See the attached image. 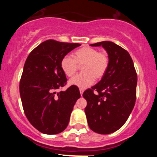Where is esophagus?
Masks as SVG:
<instances>
[{
    "mask_svg": "<svg viewBox=\"0 0 157 157\" xmlns=\"http://www.w3.org/2000/svg\"><path fill=\"white\" fill-rule=\"evenodd\" d=\"M80 95L81 96H82V94H83V90L82 89H80Z\"/></svg>",
    "mask_w": 157,
    "mask_h": 157,
    "instance_id": "obj_1",
    "label": "esophagus"
}]
</instances>
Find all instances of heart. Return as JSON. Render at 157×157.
Returning a JSON list of instances; mask_svg holds the SVG:
<instances>
[{"instance_id":"b5f03b06","label":"heart","mask_w":157,"mask_h":157,"mask_svg":"<svg viewBox=\"0 0 157 157\" xmlns=\"http://www.w3.org/2000/svg\"><path fill=\"white\" fill-rule=\"evenodd\" d=\"M78 65H83V72L71 78L69 84L86 89L94 83L95 78L100 80L105 75L109 67V57L96 48L86 46L77 50L74 53V58L66 55L60 62L61 69L68 77H72L76 73Z\"/></svg>"}]
</instances>
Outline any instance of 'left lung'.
<instances>
[{
	"label": "left lung",
	"mask_w": 157,
	"mask_h": 157,
	"mask_svg": "<svg viewBox=\"0 0 157 157\" xmlns=\"http://www.w3.org/2000/svg\"><path fill=\"white\" fill-rule=\"evenodd\" d=\"M90 46L105 50L109 67L101 80L82 94L87 101L85 113L91 130L109 134L125 124L134 109L137 76L130 55L120 46L111 41Z\"/></svg>",
	"instance_id": "obj_1"
}]
</instances>
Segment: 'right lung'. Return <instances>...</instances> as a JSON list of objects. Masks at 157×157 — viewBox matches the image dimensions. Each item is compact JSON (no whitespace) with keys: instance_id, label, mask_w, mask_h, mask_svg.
<instances>
[{"instance_id":"right-lung-1","label":"right lung","mask_w":157,"mask_h":157,"mask_svg":"<svg viewBox=\"0 0 157 157\" xmlns=\"http://www.w3.org/2000/svg\"><path fill=\"white\" fill-rule=\"evenodd\" d=\"M80 46L48 40L37 46L25 62L20 82L23 111L30 123L43 134L63 131L74 105L80 97L75 86L56 94L67 81L61 69V60Z\"/></svg>"}]
</instances>
